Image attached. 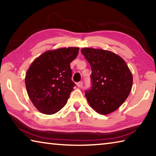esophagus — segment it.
<instances>
[{"label": "esophagus", "mask_w": 156, "mask_h": 156, "mask_svg": "<svg viewBox=\"0 0 156 156\" xmlns=\"http://www.w3.org/2000/svg\"><path fill=\"white\" fill-rule=\"evenodd\" d=\"M83 82H79V83H78L77 84H76V85L78 86V87H79V88H80V87H83Z\"/></svg>", "instance_id": "esophagus-1"}]
</instances>
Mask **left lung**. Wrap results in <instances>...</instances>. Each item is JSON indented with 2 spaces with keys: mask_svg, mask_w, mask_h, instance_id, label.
<instances>
[{
  "mask_svg": "<svg viewBox=\"0 0 156 156\" xmlns=\"http://www.w3.org/2000/svg\"><path fill=\"white\" fill-rule=\"evenodd\" d=\"M91 66L92 87L85 91L90 106L97 113L107 115L117 110L129 96L133 76L125 60L108 50L81 49Z\"/></svg>",
  "mask_w": 156,
  "mask_h": 156,
  "instance_id": "8db88e82",
  "label": "left lung"
}]
</instances>
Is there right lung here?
I'll return each instance as SVG.
<instances>
[{
    "mask_svg": "<svg viewBox=\"0 0 156 156\" xmlns=\"http://www.w3.org/2000/svg\"><path fill=\"white\" fill-rule=\"evenodd\" d=\"M79 47L48 50L34 60L25 82L28 96L39 112L57 113L67 104L75 83L72 80L70 63L78 54Z\"/></svg>",
    "mask_w": 156,
    "mask_h": 156,
    "instance_id": "add662e5",
    "label": "right lung"
}]
</instances>
